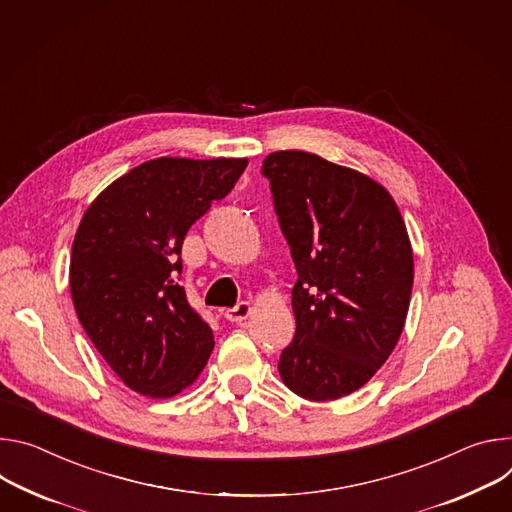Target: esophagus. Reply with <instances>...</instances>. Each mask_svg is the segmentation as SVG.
<instances>
[{"label":"esophagus","mask_w":512,"mask_h":512,"mask_svg":"<svg viewBox=\"0 0 512 512\" xmlns=\"http://www.w3.org/2000/svg\"><path fill=\"white\" fill-rule=\"evenodd\" d=\"M250 313H252V305L248 301H240L236 307L225 311V319L227 321H244L250 317Z\"/></svg>","instance_id":"obj_1"}]
</instances>
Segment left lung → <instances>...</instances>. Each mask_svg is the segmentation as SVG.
I'll use <instances>...</instances> for the list:
<instances>
[{"label":"left lung","mask_w":512,"mask_h":512,"mask_svg":"<svg viewBox=\"0 0 512 512\" xmlns=\"http://www.w3.org/2000/svg\"><path fill=\"white\" fill-rule=\"evenodd\" d=\"M262 175L299 274L297 331L280 354V378L303 399H342L403 333L413 291L405 221L382 185L311 152H272Z\"/></svg>","instance_id":"1"}]
</instances>
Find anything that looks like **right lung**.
<instances>
[{
    "mask_svg": "<svg viewBox=\"0 0 512 512\" xmlns=\"http://www.w3.org/2000/svg\"><path fill=\"white\" fill-rule=\"evenodd\" d=\"M248 158L148 160L87 207L73 242L71 297L109 368L152 399L191 386L213 331L175 280L189 227L230 193Z\"/></svg>",
    "mask_w": 512,
    "mask_h": 512,
    "instance_id": "1",
    "label": "right lung"
}]
</instances>
